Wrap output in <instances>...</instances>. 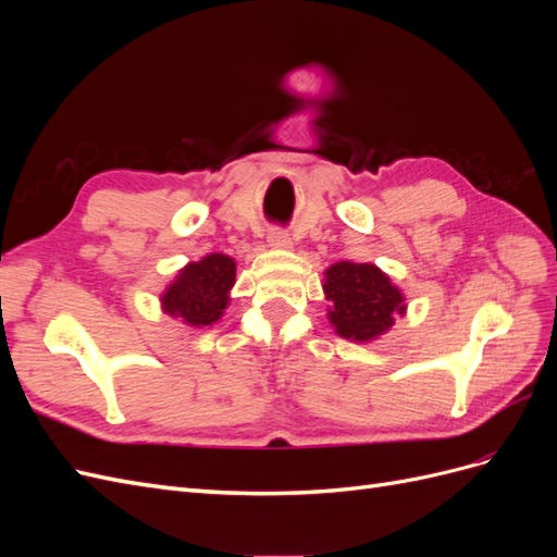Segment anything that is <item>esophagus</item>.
I'll return each instance as SVG.
<instances>
[{"instance_id":"1","label":"esophagus","mask_w":557,"mask_h":557,"mask_svg":"<svg viewBox=\"0 0 557 557\" xmlns=\"http://www.w3.org/2000/svg\"><path fill=\"white\" fill-rule=\"evenodd\" d=\"M267 242H269V246H272V248H278V250H288V248H293L290 234L285 232V230H278V227L269 230V237H267Z\"/></svg>"}]
</instances>
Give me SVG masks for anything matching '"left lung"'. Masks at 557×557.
I'll use <instances>...</instances> for the list:
<instances>
[{
  "label": "left lung",
  "mask_w": 557,
  "mask_h": 557,
  "mask_svg": "<svg viewBox=\"0 0 557 557\" xmlns=\"http://www.w3.org/2000/svg\"><path fill=\"white\" fill-rule=\"evenodd\" d=\"M327 320L348 342L369 344L407 315V297L383 269L369 262H334L323 274Z\"/></svg>",
  "instance_id": "left-lung-1"
}]
</instances>
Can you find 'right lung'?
Segmentation results:
<instances>
[{"instance_id":"1","label":"right lung","mask_w":557,"mask_h":557,"mask_svg":"<svg viewBox=\"0 0 557 557\" xmlns=\"http://www.w3.org/2000/svg\"><path fill=\"white\" fill-rule=\"evenodd\" d=\"M234 281H237L234 258L225 252H209L178 269L174 281L166 283L160 295V309L188 327H211L230 307Z\"/></svg>"}]
</instances>
